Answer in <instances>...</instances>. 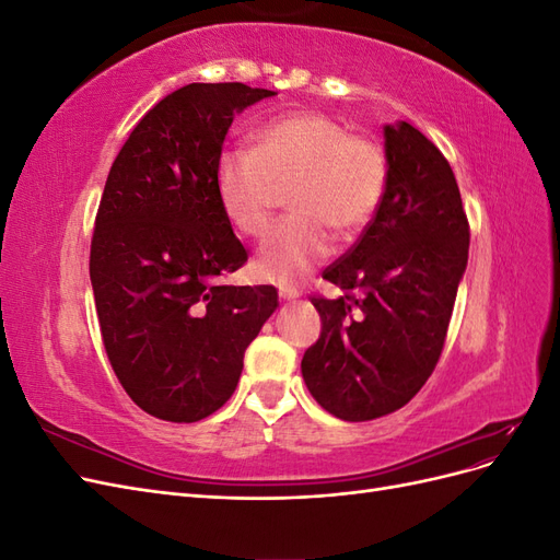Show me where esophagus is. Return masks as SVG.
Returning a JSON list of instances; mask_svg holds the SVG:
<instances>
[{
	"label": "esophagus",
	"instance_id": "obj_1",
	"mask_svg": "<svg viewBox=\"0 0 560 560\" xmlns=\"http://www.w3.org/2000/svg\"><path fill=\"white\" fill-rule=\"evenodd\" d=\"M280 299H284V301H294V299H299V292H296V290H292V287H280Z\"/></svg>",
	"mask_w": 560,
	"mask_h": 560
}]
</instances>
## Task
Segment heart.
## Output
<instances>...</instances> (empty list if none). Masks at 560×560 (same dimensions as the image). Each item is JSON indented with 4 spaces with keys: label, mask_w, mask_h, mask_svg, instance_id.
Instances as JSON below:
<instances>
[{
    "label": "heart",
    "mask_w": 560,
    "mask_h": 560,
    "mask_svg": "<svg viewBox=\"0 0 560 560\" xmlns=\"http://www.w3.org/2000/svg\"><path fill=\"white\" fill-rule=\"evenodd\" d=\"M385 149L322 112H292L266 121L252 149L229 147L214 163V194L229 224L257 238L290 186L294 214L261 243L254 270L270 282H296L327 257L331 231L362 233L387 189Z\"/></svg>",
    "instance_id": "heart-1"
}]
</instances>
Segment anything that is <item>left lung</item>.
Returning a JSON list of instances; mask_svg holds the SVG:
<instances>
[{"mask_svg": "<svg viewBox=\"0 0 560 560\" xmlns=\"http://www.w3.org/2000/svg\"><path fill=\"white\" fill-rule=\"evenodd\" d=\"M387 189L371 224L322 278L343 294L313 296L317 341L301 360L311 395L362 422L416 397L442 358L469 222L442 151L411 124L385 126Z\"/></svg>", "mask_w": 560, "mask_h": 560, "instance_id": "left-lung-1", "label": "left lung"}]
</instances>
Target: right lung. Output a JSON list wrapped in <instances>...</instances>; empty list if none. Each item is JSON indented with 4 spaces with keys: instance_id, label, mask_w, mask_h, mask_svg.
I'll use <instances>...</instances> for the list:
<instances>
[{
    "instance_id": "add662e5",
    "label": "right lung",
    "mask_w": 560,
    "mask_h": 560,
    "mask_svg": "<svg viewBox=\"0 0 560 560\" xmlns=\"http://www.w3.org/2000/svg\"><path fill=\"white\" fill-rule=\"evenodd\" d=\"M276 95L189 83L118 151L95 214L91 282L109 364L149 416L196 422L229 401L247 346L278 308L273 284L233 287L247 261L214 194L233 116Z\"/></svg>"
}]
</instances>
